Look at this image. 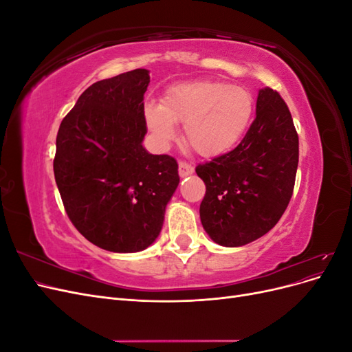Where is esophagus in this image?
I'll return each instance as SVG.
<instances>
[{
  "mask_svg": "<svg viewBox=\"0 0 352 352\" xmlns=\"http://www.w3.org/2000/svg\"><path fill=\"white\" fill-rule=\"evenodd\" d=\"M194 173V167L192 164H189L186 162H179V175L185 177L188 175H192Z\"/></svg>",
  "mask_w": 352,
  "mask_h": 352,
  "instance_id": "1",
  "label": "esophagus"
}]
</instances>
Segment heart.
<instances>
[{
  "instance_id": "obj_1",
  "label": "heart",
  "mask_w": 352,
  "mask_h": 352,
  "mask_svg": "<svg viewBox=\"0 0 352 352\" xmlns=\"http://www.w3.org/2000/svg\"><path fill=\"white\" fill-rule=\"evenodd\" d=\"M144 116L155 140L167 144L176 136L175 123H185V140L199 155L229 151L247 131L252 116L251 94L225 82L195 80L170 87L162 104H145Z\"/></svg>"
}]
</instances>
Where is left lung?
I'll list each match as a JSON object with an SVG mask.
<instances>
[{"label": "left lung", "instance_id": "obj_1", "mask_svg": "<svg viewBox=\"0 0 352 352\" xmlns=\"http://www.w3.org/2000/svg\"><path fill=\"white\" fill-rule=\"evenodd\" d=\"M255 111L236 148L195 168L206 184L202 228L223 247H242L265 235L294 192L300 150L291 111L270 88L260 89Z\"/></svg>", "mask_w": 352, "mask_h": 352}]
</instances>
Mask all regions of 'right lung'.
<instances>
[{"label": "right lung", "instance_id": "add662e5", "mask_svg": "<svg viewBox=\"0 0 352 352\" xmlns=\"http://www.w3.org/2000/svg\"><path fill=\"white\" fill-rule=\"evenodd\" d=\"M145 69L95 82L63 119L54 176L73 226L97 247L142 251L157 239L179 185L177 162L142 146Z\"/></svg>", "mask_w": 352, "mask_h": 352}]
</instances>
